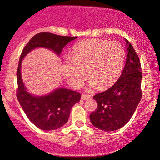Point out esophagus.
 Instances as JSON below:
<instances>
[{"label": "esophagus", "instance_id": "1", "mask_svg": "<svg viewBox=\"0 0 160 160\" xmlns=\"http://www.w3.org/2000/svg\"><path fill=\"white\" fill-rule=\"evenodd\" d=\"M91 98V95H89V94H85V93H83L82 95V100H88L89 98Z\"/></svg>", "mask_w": 160, "mask_h": 160}]
</instances>
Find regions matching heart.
I'll return each mask as SVG.
<instances>
[{
    "label": "heart",
    "mask_w": 160,
    "mask_h": 160,
    "mask_svg": "<svg viewBox=\"0 0 160 160\" xmlns=\"http://www.w3.org/2000/svg\"><path fill=\"white\" fill-rule=\"evenodd\" d=\"M125 53L118 41L90 39L74 47L71 59L65 66V75L70 84H82L86 70L87 77L99 88H104L117 80L122 71Z\"/></svg>",
    "instance_id": "obj_1"
}]
</instances>
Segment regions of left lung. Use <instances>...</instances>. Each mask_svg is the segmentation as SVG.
I'll list each match as a JSON object with an SVG mask.
<instances>
[{"mask_svg":"<svg viewBox=\"0 0 160 160\" xmlns=\"http://www.w3.org/2000/svg\"><path fill=\"white\" fill-rule=\"evenodd\" d=\"M125 41L128 55L121 76L110 88L93 96L98 107L89 118L95 128L103 131H114L125 125L142 97L139 57L132 44Z\"/></svg>","mask_w":160,"mask_h":160,"instance_id":"obj_1","label":"left lung"}]
</instances>
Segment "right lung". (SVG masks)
<instances>
[{
  "label": "right lung",
  "instance_id": "1",
  "mask_svg": "<svg viewBox=\"0 0 160 160\" xmlns=\"http://www.w3.org/2000/svg\"><path fill=\"white\" fill-rule=\"evenodd\" d=\"M77 38L43 32L30 39L22 52L17 71V97L30 122L43 130H54L68 120L72 106L79 102L81 93L71 89H57L49 95L36 97L27 92L21 76V62L28 52L36 47L52 49L60 55L65 46Z\"/></svg>",
  "mask_w": 160,
  "mask_h": 160
}]
</instances>
